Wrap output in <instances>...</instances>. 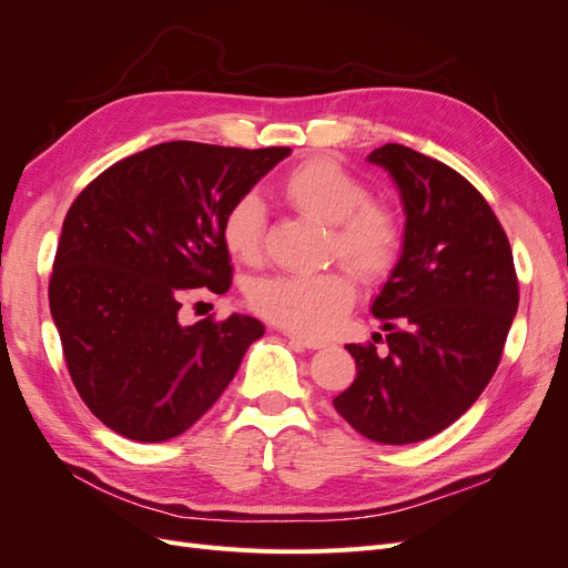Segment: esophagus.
<instances>
[{"mask_svg": "<svg viewBox=\"0 0 568 568\" xmlns=\"http://www.w3.org/2000/svg\"><path fill=\"white\" fill-rule=\"evenodd\" d=\"M284 336H288L291 341H296L298 346H303V348H307V351H320V348L326 346L324 341H317V338H311V336H303V334H296V332H284Z\"/></svg>", "mask_w": 568, "mask_h": 568, "instance_id": "1", "label": "esophagus"}]
</instances>
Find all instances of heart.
I'll list each match as a JSON object with an SVG mask.
<instances>
[{
    "label": "heart",
    "instance_id": "b5f03b06",
    "mask_svg": "<svg viewBox=\"0 0 568 568\" xmlns=\"http://www.w3.org/2000/svg\"><path fill=\"white\" fill-rule=\"evenodd\" d=\"M280 196L303 215L329 225L326 251L359 277L382 280L398 263L403 225L390 205L367 199V189L332 159L313 156L294 165L277 184ZM225 251L239 263H257L265 244V205L255 194L230 203L220 222ZM248 301L255 313L284 329L322 336L351 311L353 277L341 267L320 274H272L253 282Z\"/></svg>",
    "mask_w": 568,
    "mask_h": 568
}]
</instances>
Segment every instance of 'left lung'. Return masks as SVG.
I'll return each mask as SVG.
<instances>
[{
	"mask_svg": "<svg viewBox=\"0 0 568 568\" xmlns=\"http://www.w3.org/2000/svg\"><path fill=\"white\" fill-rule=\"evenodd\" d=\"M367 161L398 186L405 239L372 303L390 332L388 355L348 343L357 376L334 407L365 438L407 445L440 434L484 393L517 315L519 282L507 234L471 182L403 144L374 149Z\"/></svg>",
	"mask_w": 568,
	"mask_h": 568,
	"instance_id": "obj_1",
	"label": "left lung"
}]
</instances>
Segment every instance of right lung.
Wrapping results in <instances>:
<instances>
[{
  "mask_svg": "<svg viewBox=\"0 0 568 568\" xmlns=\"http://www.w3.org/2000/svg\"><path fill=\"white\" fill-rule=\"evenodd\" d=\"M288 153L165 142L113 163L73 201L49 307L80 398L115 434H184L265 334L248 315L184 326L178 313L186 288H230L222 215Z\"/></svg>",
  "mask_w": 568,
  "mask_h": 568,
  "instance_id": "add662e5",
  "label": "right lung"
}]
</instances>
